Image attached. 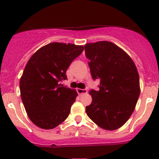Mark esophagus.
Listing matches in <instances>:
<instances>
[{
	"instance_id": "34e87169",
	"label": "esophagus",
	"mask_w": 159,
	"mask_h": 159,
	"mask_svg": "<svg viewBox=\"0 0 159 159\" xmlns=\"http://www.w3.org/2000/svg\"><path fill=\"white\" fill-rule=\"evenodd\" d=\"M77 93L80 94V95H82V94H84L87 93V89H77Z\"/></svg>"
}]
</instances>
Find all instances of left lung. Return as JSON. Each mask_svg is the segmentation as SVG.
Wrapping results in <instances>:
<instances>
[{
    "instance_id": "8db88e82",
    "label": "left lung",
    "mask_w": 159,
    "mask_h": 159,
    "mask_svg": "<svg viewBox=\"0 0 159 159\" xmlns=\"http://www.w3.org/2000/svg\"><path fill=\"white\" fill-rule=\"evenodd\" d=\"M84 49L93 80H100L99 90H89L92 103L86 107V114L103 129H117L129 119L138 102V70L131 57L112 42L88 43Z\"/></svg>"
}]
</instances>
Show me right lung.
I'll use <instances>...</instances> for the list:
<instances>
[{
	"label": "right lung",
	"mask_w": 159,
	"mask_h": 159,
	"mask_svg": "<svg viewBox=\"0 0 159 159\" xmlns=\"http://www.w3.org/2000/svg\"><path fill=\"white\" fill-rule=\"evenodd\" d=\"M82 45L52 42L30 58L20 80V91L30 120L52 129L68 117L77 93L61 84L67 69L83 51Z\"/></svg>",
	"instance_id": "right-lung-1"
}]
</instances>
